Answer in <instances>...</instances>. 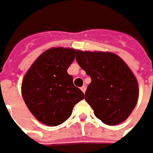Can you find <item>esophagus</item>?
I'll use <instances>...</instances> for the list:
<instances>
[{
	"mask_svg": "<svg viewBox=\"0 0 153 153\" xmlns=\"http://www.w3.org/2000/svg\"><path fill=\"white\" fill-rule=\"evenodd\" d=\"M80 89H81V91L85 94V90H86V86H85V85H83V86H81V87H80Z\"/></svg>",
	"mask_w": 153,
	"mask_h": 153,
	"instance_id": "esophagus-1",
	"label": "esophagus"
}]
</instances>
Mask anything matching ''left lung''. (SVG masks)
I'll use <instances>...</instances> for the list:
<instances>
[{"label": "left lung", "mask_w": 153, "mask_h": 153, "mask_svg": "<svg viewBox=\"0 0 153 153\" xmlns=\"http://www.w3.org/2000/svg\"><path fill=\"white\" fill-rule=\"evenodd\" d=\"M76 60L91 77L84 99L108 126L124 122L139 100V84L126 62L111 52L77 51Z\"/></svg>", "instance_id": "left-lung-1"}]
</instances>
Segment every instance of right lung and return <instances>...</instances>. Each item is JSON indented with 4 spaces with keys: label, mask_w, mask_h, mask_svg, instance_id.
Returning <instances> with one entry per match:
<instances>
[{
    "label": "right lung",
    "mask_w": 153,
    "mask_h": 153,
    "mask_svg": "<svg viewBox=\"0 0 153 153\" xmlns=\"http://www.w3.org/2000/svg\"><path fill=\"white\" fill-rule=\"evenodd\" d=\"M78 50L52 48L42 53L26 73L22 94L36 120L56 126L71 116L73 108L84 99L83 92L74 85L68 69Z\"/></svg>",
    "instance_id": "add662e5"
}]
</instances>
